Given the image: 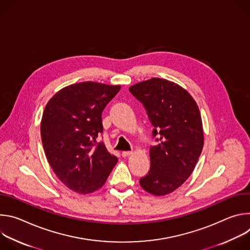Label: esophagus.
Returning a JSON list of instances; mask_svg holds the SVG:
<instances>
[{"instance_id":"1","label":"esophagus","mask_w":250,"mask_h":250,"mask_svg":"<svg viewBox=\"0 0 250 250\" xmlns=\"http://www.w3.org/2000/svg\"><path fill=\"white\" fill-rule=\"evenodd\" d=\"M130 154H132L131 151H123V152H122V156H123V157H127V156H129Z\"/></svg>"}]
</instances>
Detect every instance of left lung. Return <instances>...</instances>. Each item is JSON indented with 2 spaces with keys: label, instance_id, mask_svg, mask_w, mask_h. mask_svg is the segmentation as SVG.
<instances>
[{
  "label": "left lung",
  "instance_id": "1",
  "mask_svg": "<svg viewBox=\"0 0 250 250\" xmlns=\"http://www.w3.org/2000/svg\"><path fill=\"white\" fill-rule=\"evenodd\" d=\"M129 92L146 108L152 136L158 135L149 150L150 170L139 184L154 196L170 194L190 177L204 146L197 103L181 86L160 78L136 83Z\"/></svg>",
  "mask_w": 250,
  "mask_h": 250
}]
</instances>
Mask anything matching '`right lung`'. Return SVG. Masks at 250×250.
Here are the masks:
<instances>
[{
    "mask_svg": "<svg viewBox=\"0 0 250 250\" xmlns=\"http://www.w3.org/2000/svg\"><path fill=\"white\" fill-rule=\"evenodd\" d=\"M120 85L82 82L57 92L43 111L41 133L49 165L70 190L89 194L102 188L118 162L97 137L102 113Z\"/></svg>",
    "mask_w": 250,
    "mask_h": 250,
    "instance_id": "add662e5",
    "label": "right lung"
}]
</instances>
